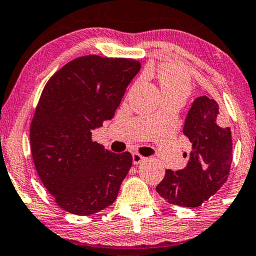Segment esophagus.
I'll use <instances>...</instances> for the list:
<instances>
[{"label": "esophagus", "instance_id": "esophagus-1", "mask_svg": "<svg viewBox=\"0 0 256 256\" xmlns=\"http://www.w3.org/2000/svg\"><path fill=\"white\" fill-rule=\"evenodd\" d=\"M144 160H146V158H144V156L140 155V154H138V152L132 154V162H134V164H140V163L143 162Z\"/></svg>", "mask_w": 256, "mask_h": 256}]
</instances>
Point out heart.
<instances>
[{
    "mask_svg": "<svg viewBox=\"0 0 256 256\" xmlns=\"http://www.w3.org/2000/svg\"><path fill=\"white\" fill-rule=\"evenodd\" d=\"M163 95H178L186 98L190 92L188 75L180 68L164 66L158 72Z\"/></svg>",
    "mask_w": 256,
    "mask_h": 256,
    "instance_id": "b5f03b06",
    "label": "heart"
}]
</instances>
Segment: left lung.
I'll use <instances>...</instances> for the list:
<instances>
[{
	"instance_id": "1",
	"label": "left lung",
	"mask_w": 256,
	"mask_h": 256,
	"mask_svg": "<svg viewBox=\"0 0 256 256\" xmlns=\"http://www.w3.org/2000/svg\"><path fill=\"white\" fill-rule=\"evenodd\" d=\"M192 152L184 169H167L156 190L169 204L198 208L226 182L232 162L230 128L223 125L220 106L205 95L193 101L184 124Z\"/></svg>"
}]
</instances>
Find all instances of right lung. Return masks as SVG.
I'll list each match as a JSON object with an SVG mask.
<instances>
[{"instance_id": "1", "label": "right lung", "mask_w": 256, "mask_h": 256, "mask_svg": "<svg viewBox=\"0 0 256 256\" xmlns=\"http://www.w3.org/2000/svg\"><path fill=\"white\" fill-rule=\"evenodd\" d=\"M140 70L138 60L90 54L69 62L46 83L30 124V152L63 210L88 216L116 199L132 156L104 149L92 132L113 118Z\"/></svg>"}]
</instances>
